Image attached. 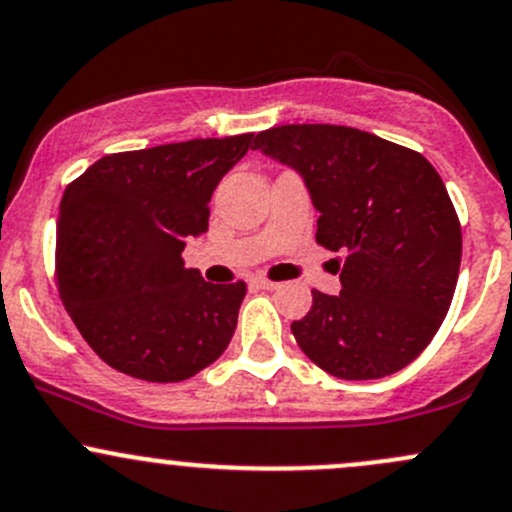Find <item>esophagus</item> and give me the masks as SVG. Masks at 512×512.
Returning <instances> with one entry per match:
<instances>
[{"instance_id":"1","label":"esophagus","mask_w":512,"mask_h":512,"mask_svg":"<svg viewBox=\"0 0 512 512\" xmlns=\"http://www.w3.org/2000/svg\"><path fill=\"white\" fill-rule=\"evenodd\" d=\"M251 283H254L256 288H261V291H276V288H278V283L268 281V278H254Z\"/></svg>"}]
</instances>
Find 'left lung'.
I'll return each mask as SVG.
<instances>
[{"instance_id": "left-lung-1", "label": "left lung", "mask_w": 512, "mask_h": 512, "mask_svg": "<svg viewBox=\"0 0 512 512\" xmlns=\"http://www.w3.org/2000/svg\"><path fill=\"white\" fill-rule=\"evenodd\" d=\"M254 150L293 167L318 209L315 241L342 251V291H313L291 330L340 379H379L421 355L444 323L461 268V224L419 152L345 125H281Z\"/></svg>"}]
</instances>
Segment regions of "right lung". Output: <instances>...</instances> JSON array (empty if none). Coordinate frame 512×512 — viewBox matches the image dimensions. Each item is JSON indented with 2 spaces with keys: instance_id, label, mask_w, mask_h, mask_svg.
<instances>
[{
  "instance_id": "add662e5",
  "label": "right lung",
  "mask_w": 512,
  "mask_h": 512,
  "mask_svg": "<svg viewBox=\"0 0 512 512\" xmlns=\"http://www.w3.org/2000/svg\"><path fill=\"white\" fill-rule=\"evenodd\" d=\"M254 133L115 152L66 187L56 281L68 315L113 370L182 382L219 360L246 283L214 286L184 268L187 236L209 226L221 177Z\"/></svg>"
}]
</instances>
